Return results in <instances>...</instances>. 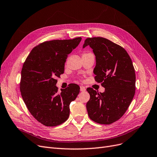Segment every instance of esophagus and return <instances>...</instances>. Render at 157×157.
<instances>
[{
    "label": "esophagus",
    "instance_id": "34e87169",
    "mask_svg": "<svg viewBox=\"0 0 157 157\" xmlns=\"http://www.w3.org/2000/svg\"><path fill=\"white\" fill-rule=\"evenodd\" d=\"M85 90H86V89H85V88L83 86H80V91H81V92H85Z\"/></svg>",
    "mask_w": 157,
    "mask_h": 157
}]
</instances>
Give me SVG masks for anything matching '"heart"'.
Listing matches in <instances>:
<instances>
[{
    "label": "heart",
    "mask_w": 157,
    "mask_h": 157,
    "mask_svg": "<svg viewBox=\"0 0 157 157\" xmlns=\"http://www.w3.org/2000/svg\"><path fill=\"white\" fill-rule=\"evenodd\" d=\"M83 54V55H86V54Z\"/></svg>",
    "instance_id": "heart-1"
}]
</instances>
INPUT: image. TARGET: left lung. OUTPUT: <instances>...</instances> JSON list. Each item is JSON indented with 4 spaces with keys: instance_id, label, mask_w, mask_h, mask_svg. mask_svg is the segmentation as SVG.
<instances>
[{
    "instance_id": "left-lung-1",
    "label": "left lung",
    "mask_w": 157,
    "mask_h": 157,
    "mask_svg": "<svg viewBox=\"0 0 157 157\" xmlns=\"http://www.w3.org/2000/svg\"><path fill=\"white\" fill-rule=\"evenodd\" d=\"M86 46L96 56L95 80L105 88L103 93L92 88L86 89L90 94L86 110L95 122L111 124L124 114L135 96V68L126 50L109 39L87 38L83 48Z\"/></svg>"
}]
</instances>
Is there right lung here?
Returning a JSON list of instances; mask_svg holds the SVG:
<instances>
[{
	"label": "right lung",
	"instance_id": "obj_1",
	"mask_svg": "<svg viewBox=\"0 0 157 157\" xmlns=\"http://www.w3.org/2000/svg\"><path fill=\"white\" fill-rule=\"evenodd\" d=\"M82 37L53 40L34 47L23 64L20 90L31 114L46 126H57L68 119L70 104L79 92V86L72 84L57 92V77L64 73L65 63Z\"/></svg>",
	"mask_w": 157,
	"mask_h": 157
}]
</instances>
